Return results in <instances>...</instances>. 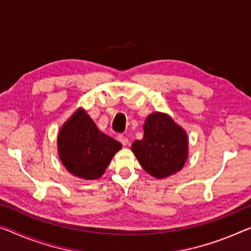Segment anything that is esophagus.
Segmentation results:
<instances>
[{
	"mask_svg": "<svg viewBox=\"0 0 251 251\" xmlns=\"http://www.w3.org/2000/svg\"><path fill=\"white\" fill-rule=\"evenodd\" d=\"M118 141L122 143L123 146H126V145H128V143H129L128 138L125 137L124 135H119V136H118Z\"/></svg>",
	"mask_w": 251,
	"mask_h": 251,
	"instance_id": "1",
	"label": "esophagus"
}]
</instances>
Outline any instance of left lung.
Returning a JSON list of instances; mask_svg holds the SVG:
<instances>
[{
	"mask_svg": "<svg viewBox=\"0 0 251 251\" xmlns=\"http://www.w3.org/2000/svg\"><path fill=\"white\" fill-rule=\"evenodd\" d=\"M144 136L135 141L132 151L147 173L163 178L178 172L188 158L185 130L169 115L153 113L145 119Z\"/></svg>",
	"mask_w": 251,
	"mask_h": 251,
	"instance_id": "obj_1",
	"label": "left lung"
}]
</instances>
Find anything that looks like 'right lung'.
<instances>
[{"label": "right lung", "mask_w": 251, "mask_h": 251, "mask_svg": "<svg viewBox=\"0 0 251 251\" xmlns=\"http://www.w3.org/2000/svg\"><path fill=\"white\" fill-rule=\"evenodd\" d=\"M121 149V143L100 132L82 108L75 111L58 135L62 164L73 176L86 180L100 177Z\"/></svg>", "instance_id": "right-lung-1"}]
</instances>
